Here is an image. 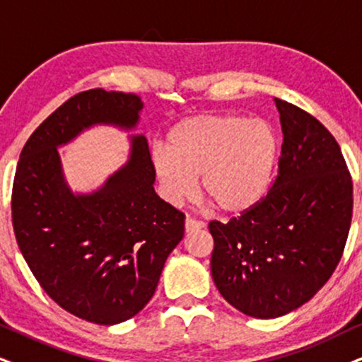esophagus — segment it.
<instances>
[{
  "instance_id": "34e87169",
  "label": "esophagus",
  "mask_w": 362,
  "mask_h": 362,
  "mask_svg": "<svg viewBox=\"0 0 362 362\" xmlns=\"http://www.w3.org/2000/svg\"><path fill=\"white\" fill-rule=\"evenodd\" d=\"M202 227H204L202 222H197V221H194V218H190V217L185 218V232H187V234L199 230V228H202Z\"/></svg>"
}]
</instances>
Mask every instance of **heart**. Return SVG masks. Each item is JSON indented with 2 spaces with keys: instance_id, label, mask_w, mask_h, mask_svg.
<instances>
[{
  "instance_id": "obj_1",
  "label": "heart",
  "mask_w": 362,
  "mask_h": 362,
  "mask_svg": "<svg viewBox=\"0 0 362 362\" xmlns=\"http://www.w3.org/2000/svg\"><path fill=\"white\" fill-rule=\"evenodd\" d=\"M279 155L276 130L262 118L202 113L184 118L167 134V147L150 155L160 194L173 205L200 192L223 215L252 210L271 184Z\"/></svg>"
}]
</instances>
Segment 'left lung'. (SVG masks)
I'll return each mask as SVG.
<instances>
[{"mask_svg": "<svg viewBox=\"0 0 362 362\" xmlns=\"http://www.w3.org/2000/svg\"><path fill=\"white\" fill-rule=\"evenodd\" d=\"M274 102L284 134L276 182L239 218L209 223L215 286L257 319L313 299L339 264L352 217V180L336 139L304 110Z\"/></svg>", "mask_w": 362, "mask_h": 362, "instance_id": "8db88e82", "label": "left lung"}]
</instances>
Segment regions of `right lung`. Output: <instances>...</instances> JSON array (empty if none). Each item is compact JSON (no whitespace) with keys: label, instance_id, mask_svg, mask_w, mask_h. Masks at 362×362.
<instances>
[{"label":"right lung","instance_id":"add662e5","mask_svg":"<svg viewBox=\"0 0 362 362\" xmlns=\"http://www.w3.org/2000/svg\"><path fill=\"white\" fill-rule=\"evenodd\" d=\"M141 108L134 93L75 95L26 141L13 184V228L36 281L59 308L102 326L148 304L185 215L155 194L144 135H130L125 165L88 194L66 184L58 148L95 125L135 130Z\"/></svg>","mask_w":362,"mask_h":362}]
</instances>
